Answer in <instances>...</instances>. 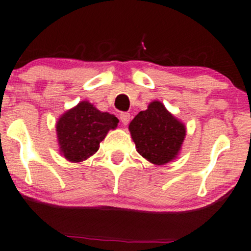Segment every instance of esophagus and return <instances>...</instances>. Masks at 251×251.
Returning <instances> with one entry per match:
<instances>
[{
    "label": "esophagus",
    "instance_id": "34e87169",
    "mask_svg": "<svg viewBox=\"0 0 251 251\" xmlns=\"http://www.w3.org/2000/svg\"><path fill=\"white\" fill-rule=\"evenodd\" d=\"M120 118L121 122L125 126H126L129 123V121H130V114H129V112H122V114L120 115Z\"/></svg>",
    "mask_w": 251,
    "mask_h": 251
}]
</instances>
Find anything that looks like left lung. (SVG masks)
<instances>
[{
  "label": "left lung",
  "instance_id": "left-lung-1",
  "mask_svg": "<svg viewBox=\"0 0 251 251\" xmlns=\"http://www.w3.org/2000/svg\"><path fill=\"white\" fill-rule=\"evenodd\" d=\"M137 153L149 162L162 166L179 155L186 126L159 100L151 102L129 125Z\"/></svg>",
  "mask_w": 251,
  "mask_h": 251
}]
</instances>
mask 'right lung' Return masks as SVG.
<instances>
[{
  "label": "right lung",
  "instance_id": "add662e5",
  "mask_svg": "<svg viewBox=\"0 0 251 251\" xmlns=\"http://www.w3.org/2000/svg\"><path fill=\"white\" fill-rule=\"evenodd\" d=\"M117 117L102 112L88 100H81L59 117L57 139L59 151L71 162H81L100 148L110 129H116Z\"/></svg>",
  "mask_w": 251,
  "mask_h": 251
}]
</instances>
